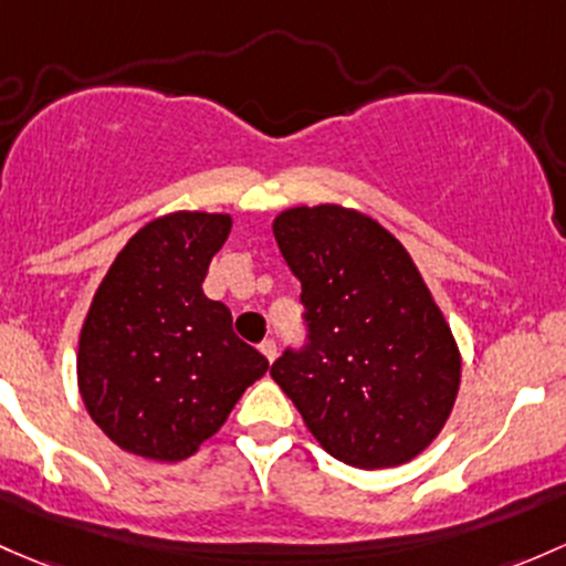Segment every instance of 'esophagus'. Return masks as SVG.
<instances>
[{
	"instance_id": "34e87169",
	"label": "esophagus",
	"mask_w": 566,
	"mask_h": 566,
	"mask_svg": "<svg viewBox=\"0 0 566 566\" xmlns=\"http://www.w3.org/2000/svg\"><path fill=\"white\" fill-rule=\"evenodd\" d=\"M260 353L265 355L268 363H273V358H276V342H273V338H265V342L260 344Z\"/></svg>"
}]
</instances>
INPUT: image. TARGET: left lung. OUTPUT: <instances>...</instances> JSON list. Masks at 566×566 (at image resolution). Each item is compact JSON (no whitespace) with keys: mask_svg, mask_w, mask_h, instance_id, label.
Instances as JSON below:
<instances>
[{"mask_svg":"<svg viewBox=\"0 0 566 566\" xmlns=\"http://www.w3.org/2000/svg\"><path fill=\"white\" fill-rule=\"evenodd\" d=\"M301 282L303 347L271 377L333 458L358 469L412 461L442 431L461 355L407 249L371 217L301 206L273 222Z\"/></svg>","mask_w":566,"mask_h":566,"instance_id":"8db88e82","label":"left lung"}]
</instances>
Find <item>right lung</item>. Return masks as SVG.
<instances>
[{"label":"right lung","mask_w":566,"mask_h":566,"mask_svg":"<svg viewBox=\"0 0 566 566\" xmlns=\"http://www.w3.org/2000/svg\"><path fill=\"white\" fill-rule=\"evenodd\" d=\"M224 213L154 219L105 273L78 347V388L111 442L151 461H184L222 428L268 371L265 355L233 333L224 303L203 295Z\"/></svg>","instance_id":"add662e5"}]
</instances>
